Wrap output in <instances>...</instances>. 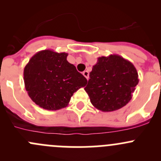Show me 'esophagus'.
<instances>
[{"mask_svg":"<svg viewBox=\"0 0 161 161\" xmlns=\"http://www.w3.org/2000/svg\"><path fill=\"white\" fill-rule=\"evenodd\" d=\"M82 75L86 78V79H89V71H84L82 72Z\"/></svg>","mask_w":161,"mask_h":161,"instance_id":"esophagus-1","label":"esophagus"}]
</instances>
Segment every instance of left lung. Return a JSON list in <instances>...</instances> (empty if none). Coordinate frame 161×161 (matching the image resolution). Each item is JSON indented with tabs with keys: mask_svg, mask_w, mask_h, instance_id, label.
Wrapping results in <instances>:
<instances>
[{
	"mask_svg": "<svg viewBox=\"0 0 161 161\" xmlns=\"http://www.w3.org/2000/svg\"><path fill=\"white\" fill-rule=\"evenodd\" d=\"M139 75L133 64L118 54L100 57L84 88L90 102L103 112L116 111L131 100Z\"/></svg>",
	"mask_w": 161,
	"mask_h": 161,
	"instance_id": "1",
	"label": "left lung"
}]
</instances>
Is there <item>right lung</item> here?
Returning a JSON list of instances; mask_svg holds the SVG:
<instances>
[{
    "label": "right lung",
    "instance_id": "right-lung-1",
    "mask_svg": "<svg viewBox=\"0 0 161 161\" xmlns=\"http://www.w3.org/2000/svg\"><path fill=\"white\" fill-rule=\"evenodd\" d=\"M67 57L64 52L40 50L24 69L28 95L43 109L57 111L65 108L73 93L86 85L87 79L67 61Z\"/></svg>",
    "mask_w": 161,
    "mask_h": 161
}]
</instances>
